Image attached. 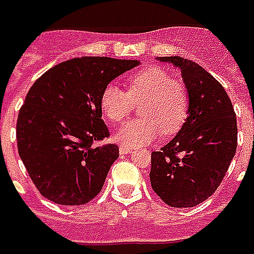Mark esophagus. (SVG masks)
Masks as SVG:
<instances>
[{
  "label": "esophagus",
  "mask_w": 254,
  "mask_h": 254,
  "mask_svg": "<svg viewBox=\"0 0 254 254\" xmlns=\"http://www.w3.org/2000/svg\"><path fill=\"white\" fill-rule=\"evenodd\" d=\"M132 151H133L132 148H127V146H124V145L120 146V153H121V155H127V153H130Z\"/></svg>",
  "instance_id": "1"
}]
</instances>
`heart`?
Segmentation results:
<instances>
[{"label": "heart", "mask_w": 254, "mask_h": 254, "mask_svg": "<svg viewBox=\"0 0 254 254\" xmlns=\"http://www.w3.org/2000/svg\"><path fill=\"white\" fill-rule=\"evenodd\" d=\"M134 102H142V118L127 122L114 134V140L127 148L146 145L160 133L170 136L179 132L189 113L185 86L159 65H146L134 71L127 78V91L117 84H109L101 94L102 113L112 122L124 121Z\"/></svg>", "instance_id": "heart-1"}]
</instances>
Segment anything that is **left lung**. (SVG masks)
<instances>
[{
  "mask_svg": "<svg viewBox=\"0 0 254 254\" xmlns=\"http://www.w3.org/2000/svg\"><path fill=\"white\" fill-rule=\"evenodd\" d=\"M157 60L178 67L189 95V113L176 136L152 152V189L171 207H194L211 196L237 149L232 101L213 75L180 56Z\"/></svg>",
  "mask_w": 254,
  "mask_h": 254,
  "instance_id": "left-lung-1",
  "label": "left lung"
}]
</instances>
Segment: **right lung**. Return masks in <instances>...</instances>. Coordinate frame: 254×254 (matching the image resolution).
I'll use <instances>...</instances> for the list:
<instances>
[{
  "instance_id": "right-lung-1",
  "label": "right lung",
  "mask_w": 254,
  "mask_h": 254,
  "mask_svg": "<svg viewBox=\"0 0 254 254\" xmlns=\"http://www.w3.org/2000/svg\"><path fill=\"white\" fill-rule=\"evenodd\" d=\"M138 64L106 56L75 58L48 69L29 89L17 118V148L44 198L80 206L99 194L120 156L114 144L93 146L109 136L101 94Z\"/></svg>"
}]
</instances>
